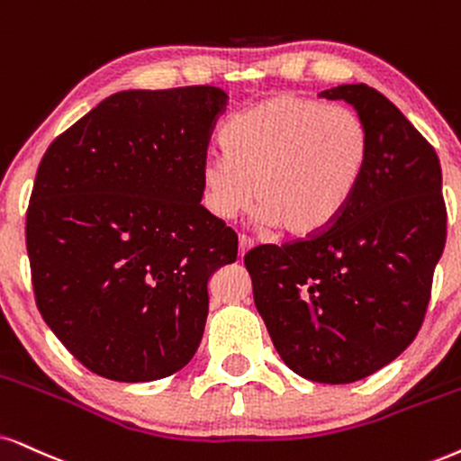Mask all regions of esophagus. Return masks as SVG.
<instances>
[{
	"mask_svg": "<svg viewBox=\"0 0 461 461\" xmlns=\"http://www.w3.org/2000/svg\"><path fill=\"white\" fill-rule=\"evenodd\" d=\"M238 242H240V258H242L244 253H247L249 249L255 247L253 238H249V236H244V234H240V238H238Z\"/></svg>",
	"mask_w": 461,
	"mask_h": 461,
	"instance_id": "1",
	"label": "esophagus"
}]
</instances>
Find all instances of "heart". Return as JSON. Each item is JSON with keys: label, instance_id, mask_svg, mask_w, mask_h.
Returning a JSON list of instances; mask_svg holds the SVG:
<instances>
[{"label": "heart", "instance_id": "b5f03b06", "mask_svg": "<svg viewBox=\"0 0 461 461\" xmlns=\"http://www.w3.org/2000/svg\"><path fill=\"white\" fill-rule=\"evenodd\" d=\"M227 153L202 166L203 202L234 219L250 200L261 219L308 238L334 225L351 203L370 157L355 110L300 95H276L244 110L225 130Z\"/></svg>", "mask_w": 461, "mask_h": 461}]
</instances>
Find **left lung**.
Wrapping results in <instances>:
<instances>
[{
  "mask_svg": "<svg viewBox=\"0 0 461 461\" xmlns=\"http://www.w3.org/2000/svg\"><path fill=\"white\" fill-rule=\"evenodd\" d=\"M357 110L370 157L340 219L321 234L244 255L255 306L285 364L328 385L366 378L421 330L447 240L438 155L368 85L321 91Z\"/></svg>",
  "mask_w": 461,
  "mask_h": 461,
  "instance_id": "left-lung-1",
  "label": "left lung"
}]
</instances>
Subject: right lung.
<instances>
[{"label": "right lung", "mask_w": 461, "mask_h": 461, "mask_svg": "<svg viewBox=\"0 0 461 461\" xmlns=\"http://www.w3.org/2000/svg\"><path fill=\"white\" fill-rule=\"evenodd\" d=\"M219 86L121 91L57 136L38 166L25 238L38 311L110 381L170 376L200 347L208 278L238 236L202 206Z\"/></svg>", "instance_id": "1"}]
</instances>
